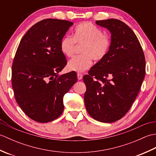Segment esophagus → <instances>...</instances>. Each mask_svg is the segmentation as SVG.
<instances>
[{
	"mask_svg": "<svg viewBox=\"0 0 156 156\" xmlns=\"http://www.w3.org/2000/svg\"><path fill=\"white\" fill-rule=\"evenodd\" d=\"M77 77H78V79L79 80H82V77H83V75H82V74H80V73H78V74H77Z\"/></svg>",
	"mask_w": 156,
	"mask_h": 156,
	"instance_id": "obj_1",
	"label": "esophagus"
}]
</instances>
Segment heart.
Returning a JSON list of instances; mask_svg holds the SVG:
<instances>
[{"instance_id":"heart-1","label":"heart","mask_w":156,"mask_h":156,"mask_svg":"<svg viewBox=\"0 0 156 156\" xmlns=\"http://www.w3.org/2000/svg\"><path fill=\"white\" fill-rule=\"evenodd\" d=\"M83 45L82 55L75 56L68 63L69 69L84 72L92 66V59L101 61L107 55L111 46V40L103 32L89 22H83L76 27L73 37L66 35L60 41L62 53L67 57L74 55L77 45Z\"/></svg>"}]
</instances>
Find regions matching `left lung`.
<instances>
[{"label": "left lung", "mask_w": 156, "mask_h": 156, "mask_svg": "<svg viewBox=\"0 0 156 156\" xmlns=\"http://www.w3.org/2000/svg\"><path fill=\"white\" fill-rule=\"evenodd\" d=\"M110 31L111 46L106 57L85 75L84 104L95 120L113 122L131 108L145 74V60L140 43L133 30L120 20L97 21Z\"/></svg>", "instance_id": "left-lung-1"}]
</instances>
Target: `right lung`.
Segmentation results:
<instances>
[{
	"label": "right lung",
	"mask_w": 156,
	"mask_h": 156,
	"mask_svg": "<svg viewBox=\"0 0 156 156\" xmlns=\"http://www.w3.org/2000/svg\"><path fill=\"white\" fill-rule=\"evenodd\" d=\"M72 25L65 20H42L24 35L16 51L12 66L15 99L37 122H50L62 115L64 96L77 81L75 72L58 74L67 64L60 41Z\"/></svg>",
	"instance_id": "1"
}]
</instances>
